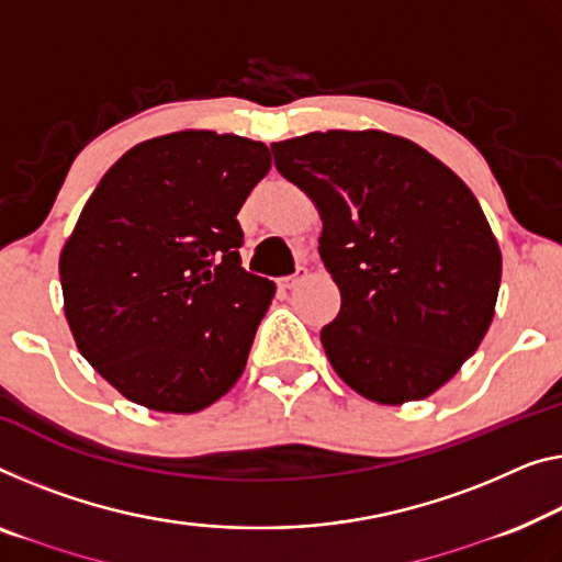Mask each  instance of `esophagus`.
I'll use <instances>...</instances> for the list:
<instances>
[{"label":"esophagus","mask_w":562,"mask_h":562,"mask_svg":"<svg viewBox=\"0 0 562 562\" xmlns=\"http://www.w3.org/2000/svg\"><path fill=\"white\" fill-rule=\"evenodd\" d=\"M300 282H303V274H292V278H282L280 280V288L282 290H295Z\"/></svg>","instance_id":"34e87169"}]
</instances>
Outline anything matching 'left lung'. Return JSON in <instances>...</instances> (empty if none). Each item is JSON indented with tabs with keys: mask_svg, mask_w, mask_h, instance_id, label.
Instances as JSON below:
<instances>
[{
	"mask_svg": "<svg viewBox=\"0 0 562 562\" xmlns=\"http://www.w3.org/2000/svg\"><path fill=\"white\" fill-rule=\"evenodd\" d=\"M313 199L340 313L321 330L330 366L375 404L439 391L487 335L502 255L480 201L437 156L386 131L272 144Z\"/></svg>",
	"mask_w": 562,
	"mask_h": 562,
	"instance_id": "left-lung-1",
	"label": "left lung"
}]
</instances>
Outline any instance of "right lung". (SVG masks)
Segmentation results:
<instances>
[{
    "label": "right lung",
    "instance_id": "obj_1",
    "mask_svg": "<svg viewBox=\"0 0 562 562\" xmlns=\"http://www.w3.org/2000/svg\"><path fill=\"white\" fill-rule=\"evenodd\" d=\"M270 148L179 131L133 146L100 179L60 252L82 358L133 404L196 414L247 366L274 282L245 272L237 214Z\"/></svg>",
    "mask_w": 562,
    "mask_h": 562
}]
</instances>
